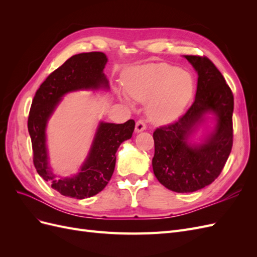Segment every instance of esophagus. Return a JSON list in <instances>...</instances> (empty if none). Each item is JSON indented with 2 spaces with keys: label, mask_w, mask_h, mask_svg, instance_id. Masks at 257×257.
Listing matches in <instances>:
<instances>
[{
  "label": "esophagus",
  "mask_w": 257,
  "mask_h": 257,
  "mask_svg": "<svg viewBox=\"0 0 257 257\" xmlns=\"http://www.w3.org/2000/svg\"><path fill=\"white\" fill-rule=\"evenodd\" d=\"M146 130V123L143 120H138L136 122V126H135V132L136 133H141V132Z\"/></svg>",
  "instance_id": "obj_1"
}]
</instances>
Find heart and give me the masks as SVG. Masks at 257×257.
Returning <instances> with one entry per match:
<instances>
[{
	"mask_svg": "<svg viewBox=\"0 0 257 257\" xmlns=\"http://www.w3.org/2000/svg\"><path fill=\"white\" fill-rule=\"evenodd\" d=\"M123 84L132 98L148 102V118L158 124L178 119L190 102L194 90L191 74L167 63L133 68L126 74ZM119 97L124 103H130L123 93H119Z\"/></svg>",
	"mask_w": 257,
	"mask_h": 257,
	"instance_id": "1",
	"label": "heart"
}]
</instances>
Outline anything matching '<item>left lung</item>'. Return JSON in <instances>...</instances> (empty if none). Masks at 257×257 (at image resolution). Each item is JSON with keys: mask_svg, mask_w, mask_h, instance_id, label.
<instances>
[{"mask_svg": "<svg viewBox=\"0 0 257 257\" xmlns=\"http://www.w3.org/2000/svg\"><path fill=\"white\" fill-rule=\"evenodd\" d=\"M195 69V100L181 118L153 133V173L161 184L177 193H192L219 177L232 147L234 95L223 75L206 57L184 56ZM215 115V126L199 143L197 131Z\"/></svg>", "mask_w": 257, "mask_h": 257, "instance_id": "1", "label": "left lung"}]
</instances>
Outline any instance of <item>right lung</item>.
<instances>
[{
    "instance_id": "add662e5",
    "label": "right lung",
    "mask_w": 257,
    "mask_h": 257,
    "mask_svg": "<svg viewBox=\"0 0 257 257\" xmlns=\"http://www.w3.org/2000/svg\"><path fill=\"white\" fill-rule=\"evenodd\" d=\"M107 57L103 52L75 54L52 72L35 93L28 119L32 142L34 166L51 188L67 197L83 199L96 195L109 182L115 166V153L120 145L133 135L134 120L123 124L100 121L89 153L72 177L59 178L49 164L46 128L50 116L67 93L100 89L109 90L104 74Z\"/></svg>"
}]
</instances>
